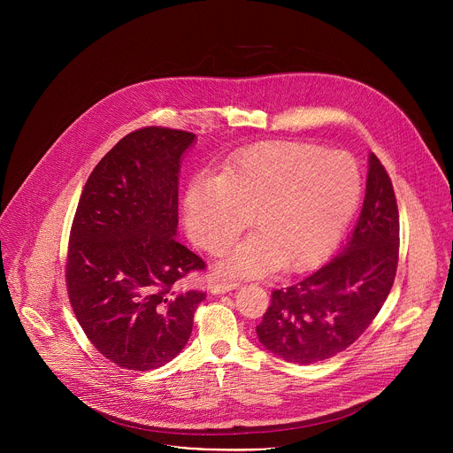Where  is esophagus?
I'll return each instance as SVG.
<instances>
[{
  "label": "esophagus",
  "instance_id": "1",
  "mask_svg": "<svg viewBox=\"0 0 453 453\" xmlns=\"http://www.w3.org/2000/svg\"><path fill=\"white\" fill-rule=\"evenodd\" d=\"M238 283L236 281H213L210 285V290L211 294H224V292H229L233 288H236Z\"/></svg>",
  "mask_w": 453,
  "mask_h": 453
}]
</instances>
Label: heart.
<instances>
[{
    "mask_svg": "<svg viewBox=\"0 0 453 453\" xmlns=\"http://www.w3.org/2000/svg\"><path fill=\"white\" fill-rule=\"evenodd\" d=\"M360 172L344 152L308 143H267L234 159L222 177L191 180L184 220L191 240L224 252L249 226L256 233L222 262L231 276L297 273L325 257L360 199Z\"/></svg>",
    "mask_w": 453,
    "mask_h": 453,
    "instance_id": "1",
    "label": "heart"
}]
</instances>
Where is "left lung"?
<instances>
[{
    "instance_id": "8db88e82",
    "label": "left lung",
    "mask_w": 453,
    "mask_h": 453,
    "mask_svg": "<svg viewBox=\"0 0 453 453\" xmlns=\"http://www.w3.org/2000/svg\"><path fill=\"white\" fill-rule=\"evenodd\" d=\"M400 250V215L389 173L369 154L365 199L339 254L308 278L274 290L256 334L294 364L328 360L349 348L389 296Z\"/></svg>"
}]
</instances>
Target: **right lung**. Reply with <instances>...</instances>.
<instances>
[{
  "mask_svg": "<svg viewBox=\"0 0 453 453\" xmlns=\"http://www.w3.org/2000/svg\"><path fill=\"white\" fill-rule=\"evenodd\" d=\"M196 134L145 127L91 172L73 219L66 287L91 344L118 367L150 371L186 346L206 299L179 290L206 264L177 242L179 170Z\"/></svg>",
  "mask_w": 453,
  "mask_h": 453,
  "instance_id": "obj_1",
  "label": "right lung"
}]
</instances>
